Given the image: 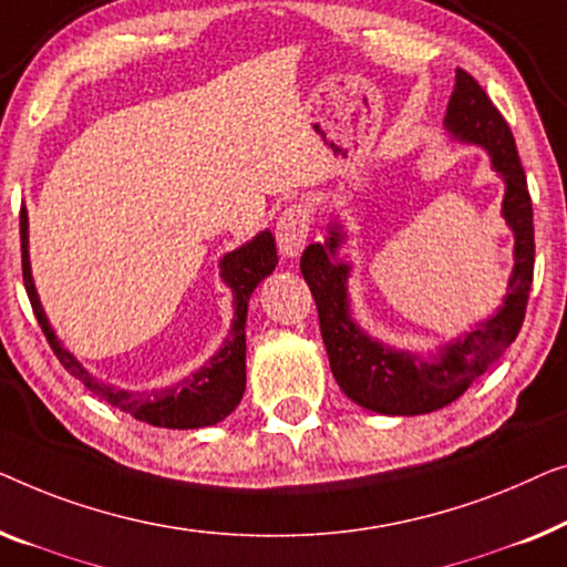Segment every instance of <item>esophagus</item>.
I'll list each match as a JSON object with an SVG mask.
<instances>
[{
    "mask_svg": "<svg viewBox=\"0 0 567 567\" xmlns=\"http://www.w3.org/2000/svg\"><path fill=\"white\" fill-rule=\"evenodd\" d=\"M308 230H310V210L308 205L295 203L285 207V213L277 220V246H280V254L287 259L300 257V251L306 249L308 244Z\"/></svg>",
    "mask_w": 567,
    "mask_h": 567,
    "instance_id": "esophagus-1",
    "label": "esophagus"
}]
</instances>
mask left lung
I'll use <instances>...</instances> for the list:
<instances>
[{
  "label": "left lung",
  "mask_w": 567,
  "mask_h": 567,
  "mask_svg": "<svg viewBox=\"0 0 567 567\" xmlns=\"http://www.w3.org/2000/svg\"><path fill=\"white\" fill-rule=\"evenodd\" d=\"M444 131L454 141L488 151L493 172L504 179L501 215L514 234V269L508 277L504 306L496 310V316L477 323L465 337L440 347L436 354L388 347L370 337L352 318L347 287L352 265L339 259L341 244L347 241L339 218L329 223V238L323 244H310L300 259V272L318 308L333 378L357 405L385 416H419L457 401L512 347L529 300L534 223L519 154L504 115L493 107L483 86L462 69L454 76Z\"/></svg>",
  "instance_id": "obj_1"
}]
</instances>
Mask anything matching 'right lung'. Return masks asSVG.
Listing matches in <instances>:
<instances>
[{"label": "right lung", "instance_id": "obj_1", "mask_svg": "<svg viewBox=\"0 0 567 567\" xmlns=\"http://www.w3.org/2000/svg\"><path fill=\"white\" fill-rule=\"evenodd\" d=\"M20 241H22V280L33 306V313L41 323L48 344L59 362L84 382L102 401L125 411L127 416L143 421V424L162 429H200L213 426L228 416L241 403L246 390V313H249V298L265 277L272 275L277 267V246L272 230H261L238 249L223 254L220 280L234 292V321H230L228 337L223 347L203 367L179 382L156 390H123L107 385L90 374V370L61 344L55 337L51 321L38 298L33 272H30V249H28V210H20Z\"/></svg>", "mask_w": 567, "mask_h": 567}]
</instances>
